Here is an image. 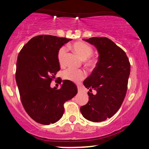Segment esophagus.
Returning <instances> with one entry per match:
<instances>
[{
    "mask_svg": "<svg viewBox=\"0 0 149 149\" xmlns=\"http://www.w3.org/2000/svg\"><path fill=\"white\" fill-rule=\"evenodd\" d=\"M78 92H79V93H80V92H83V89L80 88V87L78 86Z\"/></svg>",
    "mask_w": 149,
    "mask_h": 149,
    "instance_id": "34e87169",
    "label": "esophagus"
}]
</instances>
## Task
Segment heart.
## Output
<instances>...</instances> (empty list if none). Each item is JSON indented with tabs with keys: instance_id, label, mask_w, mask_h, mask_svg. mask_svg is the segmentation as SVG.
<instances>
[{
	"instance_id": "b5f03b06",
	"label": "heart",
	"mask_w": 149,
	"mask_h": 149,
	"mask_svg": "<svg viewBox=\"0 0 149 149\" xmlns=\"http://www.w3.org/2000/svg\"><path fill=\"white\" fill-rule=\"evenodd\" d=\"M72 48L82 59H85V63L89 66H94L97 64V59L91 57L92 54V47L84 42H76L72 45ZM67 52V47L63 46L57 52V59L59 64L62 65L64 62L65 57ZM86 76V73L83 70H76L68 69L63 71L62 77L65 80H70L73 83H78L83 80Z\"/></svg>"
}]
</instances>
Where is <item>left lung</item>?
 Segmentation results:
<instances>
[{
    "mask_svg": "<svg viewBox=\"0 0 149 149\" xmlns=\"http://www.w3.org/2000/svg\"><path fill=\"white\" fill-rule=\"evenodd\" d=\"M97 47L99 59L83 85L90 89L89 102L80 107L85 119L102 122L111 118L122 105L127 89L130 63L123 49L106 37L83 39ZM92 89L97 93L93 95Z\"/></svg>",
    "mask_w": 149,
    "mask_h": 149,
    "instance_id": "8db88e82",
    "label": "left lung"
}]
</instances>
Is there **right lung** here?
I'll list each match as a JSON object with an SVG mask.
<instances>
[{"mask_svg": "<svg viewBox=\"0 0 149 149\" xmlns=\"http://www.w3.org/2000/svg\"><path fill=\"white\" fill-rule=\"evenodd\" d=\"M70 40L39 35L32 38L19 53L15 76L20 99L26 112L38 123L59 120L64 114L65 102L78 92L76 84L68 80L63 81L60 89L50 88L60 70L58 51Z\"/></svg>", "mask_w": 149, "mask_h": 149, "instance_id": "right-lung-1", "label": "right lung"}]
</instances>
